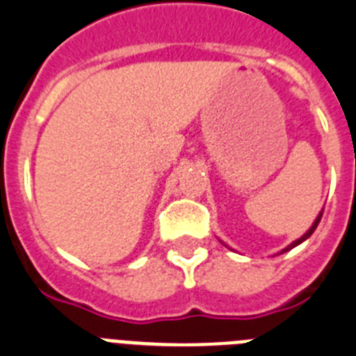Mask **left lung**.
<instances>
[{"mask_svg": "<svg viewBox=\"0 0 356 356\" xmlns=\"http://www.w3.org/2000/svg\"><path fill=\"white\" fill-rule=\"evenodd\" d=\"M320 219H322V212H320V216H318V218H316V221H314V223H313V227L309 228L307 232L303 234V236H302V238H300V239H296V241H294V243H291V245H289L287 248H283L282 252H287V250H291V248H294V247H296V245H300V243H302V241H305V239H307L309 236H311V234L314 232V230H316V227H318V223H320Z\"/></svg>", "mask_w": 356, "mask_h": 356, "instance_id": "1", "label": "left lung"}]
</instances>
